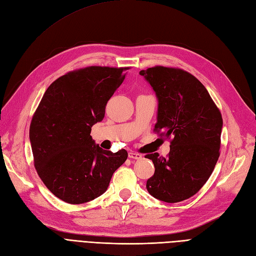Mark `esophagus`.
<instances>
[{
  "label": "esophagus",
  "mask_w": 256,
  "mask_h": 256,
  "mask_svg": "<svg viewBox=\"0 0 256 256\" xmlns=\"http://www.w3.org/2000/svg\"><path fill=\"white\" fill-rule=\"evenodd\" d=\"M128 156H129V158H130V159H136V160H140V159H142V154H138V152H130Z\"/></svg>",
  "instance_id": "esophagus-1"
}]
</instances>
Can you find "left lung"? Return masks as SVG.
I'll return each mask as SVG.
<instances>
[{
	"label": "left lung",
	"instance_id": "left-lung-1",
	"mask_svg": "<svg viewBox=\"0 0 256 256\" xmlns=\"http://www.w3.org/2000/svg\"><path fill=\"white\" fill-rule=\"evenodd\" d=\"M158 100L154 131L172 136L166 158L158 152L147 191L166 203L194 196L210 177L220 156L222 116L204 85L182 69L156 66L141 70Z\"/></svg>",
	"mask_w": 256,
	"mask_h": 256
}]
</instances>
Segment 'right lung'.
<instances>
[{
    "instance_id": "right-lung-1",
    "label": "right lung",
    "mask_w": 256,
    "mask_h": 256,
    "mask_svg": "<svg viewBox=\"0 0 256 256\" xmlns=\"http://www.w3.org/2000/svg\"><path fill=\"white\" fill-rule=\"evenodd\" d=\"M126 69L90 66L62 76L46 90L30 122L36 171L66 203L82 204L102 196L128 157L125 150H102L90 136Z\"/></svg>"
}]
</instances>
